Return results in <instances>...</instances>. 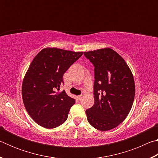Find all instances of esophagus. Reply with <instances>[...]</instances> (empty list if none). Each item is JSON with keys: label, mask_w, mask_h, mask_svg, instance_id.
I'll return each mask as SVG.
<instances>
[{"label": "esophagus", "mask_w": 158, "mask_h": 158, "mask_svg": "<svg viewBox=\"0 0 158 158\" xmlns=\"http://www.w3.org/2000/svg\"><path fill=\"white\" fill-rule=\"evenodd\" d=\"M81 97H82V95H80L77 96V100H80V99L81 98Z\"/></svg>", "instance_id": "esophagus-1"}]
</instances>
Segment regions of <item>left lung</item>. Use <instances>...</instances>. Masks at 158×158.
<instances>
[{
    "label": "left lung",
    "mask_w": 158,
    "mask_h": 158,
    "mask_svg": "<svg viewBox=\"0 0 158 158\" xmlns=\"http://www.w3.org/2000/svg\"><path fill=\"white\" fill-rule=\"evenodd\" d=\"M94 66V105L85 111L89 123L107 131L124 121L135 95L133 75L118 53L110 48L84 52Z\"/></svg>",
    "instance_id": "left-lung-1"
}]
</instances>
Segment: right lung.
I'll use <instances>...</instances> for the list:
<instances>
[{"instance_id":"1","label":"right lung","mask_w":158,"mask_h":158,"mask_svg":"<svg viewBox=\"0 0 158 158\" xmlns=\"http://www.w3.org/2000/svg\"><path fill=\"white\" fill-rule=\"evenodd\" d=\"M83 52L57 48L40 51L29 66L22 84L26 111L35 122L48 129L62 125L68 118L75 100L59 90L63 77Z\"/></svg>"}]
</instances>
